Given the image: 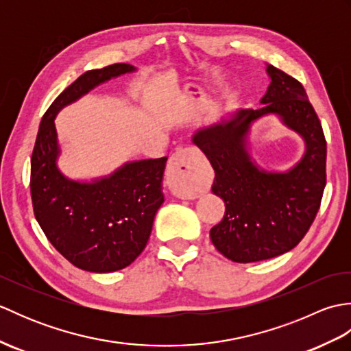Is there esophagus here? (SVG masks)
<instances>
[{"label":"esophagus","mask_w":351,"mask_h":351,"mask_svg":"<svg viewBox=\"0 0 351 351\" xmlns=\"http://www.w3.org/2000/svg\"><path fill=\"white\" fill-rule=\"evenodd\" d=\"M195 154L196 149L180 147L167 162V180L173 185L176 195L191 199L195 196Z\"/></svg>","instance_id":"1"}]
</instances>
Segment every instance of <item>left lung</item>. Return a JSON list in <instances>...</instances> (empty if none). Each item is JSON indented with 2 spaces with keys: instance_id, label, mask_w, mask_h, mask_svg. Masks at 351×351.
I'll return each instance as SVG.
<instances>
[{
  "instance_id": "8db88e82",
  "label": "left lung",
  "mask_w": 351,
  "mask_h": 351,
  "mask_svg": "<svg viewBox=\"0 0 351 351\" xmlns=\"http://www.w3.org/2000/svg\"><path fill=\"white\" fill-rule=\"evenodd\" d=\"M271 83L258 110H240L229 119L195 134L193 141L215 171L213 193L225 202V215L211 228V241L234 263L279 256L306 235L326 187V137L302 83L267 66ZM278 114L307 141V152L285 174L259 171L245 151L252 121Z\"/></svg>"
}]
</instances>
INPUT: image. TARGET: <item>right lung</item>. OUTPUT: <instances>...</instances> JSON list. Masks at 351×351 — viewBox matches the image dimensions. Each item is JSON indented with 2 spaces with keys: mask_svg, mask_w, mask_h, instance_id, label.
<instances>
[{
  "mask_svg": "<svg viewBox=\"0 0 351 351\" xmlns=\"http://www.w3.org/2000/svg\"><path fill=\"white\" fill-rule=\"evenodd\" d=\"M134 66L116 63L87 71L66 87L43 114L32 155L34 217L56 250L81 270L117 271L145 250L164 195L161 181L167 156L125 164L92 184L75 182L57 169L54 117L93 87Z\"/></svg>",
  "mask_w": 351,
  "mask_h": 351,
  "instance_id": "obj_1",
  "label": "right lung"
}]
</instances>
